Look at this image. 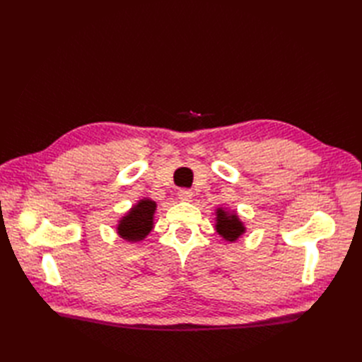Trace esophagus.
<instances>
[{"mask_svg":"<svg viewBox=\"0 0 362 362\" xmlns=\"http://www.w3.org/2000/svg\"><path fill=\"white\" fill-rule=\"evenodd\" d=\"M192 196H193V192L189 189H181L178 192V199L182 202H189L192 199Z\"/></svg>","mask_w":362,"mask_h":362,"instance_id":"esophagus-1","label":"esophagus"}]
</instances>
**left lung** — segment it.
<instances>
[{"label": "left lung", "mask_w": 362, "mask_h": 362, "mask_svg": "<svg viewBox=\"0 0 362 362\" xmlns=\"http://www.w3.org/2000/svg\"><path fill=\"white\" fill-rule=\"evenodd\" d=\"M216 229L225 240H228V242H235V240L245 233V226L238 221V217L234 213H226L222 208L217 210Z\"/></svg>", "instance_id": "obj_1"}]
</instances>
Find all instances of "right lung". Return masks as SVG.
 <instances>
[{
	"label": "right lung",
	"mask_w": 362,
	"mask_h": 362,
	"mask_svg": "<svg viewBox=\"0 0 362 362\" xmlns=\"http://www.w3.org/2000/svg\"><path fill=\"white\" fill-rule=\"evenodd\" d=\"M156 202L151 199L140 201L133 206L122 221L119 222V235L128 240V242H139L144 240L152 229V218H154Z\"/></svg>",
	"instance_id": "obj_1"
}]
</instances>
